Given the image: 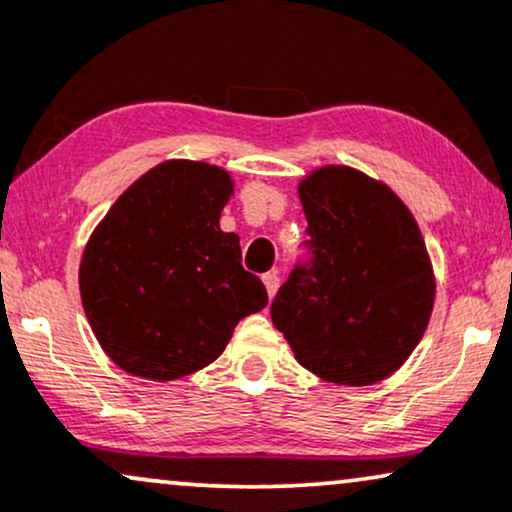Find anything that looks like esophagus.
<instances>
[{"instance_id": "esophagus-1", "label": "esophagus", "mask_w": 512, "mask_h": 512, "mask_svg": "<svg viewBox=\"0 0 512 512\" xmlns=\"http://www.w3.org/2000/svg\"><path fill=\"white\" fill-rule=\"evenodd\" d=\"M262 281H264V288H267V295H269V300L274 298L276 295V291H279V276H276L274 272H269V274H264L262 276Z\"/></svg>"}]
</instances>
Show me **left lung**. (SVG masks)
<instances>
[{"instance_id":"1","label":"left lung","mask_w":512,"mask_h":512,"mask_svg":"<svg viewBox=\"0 0 512 512\" xmlns=\"http://www.w3.org/2000/svg\"><path fill=\"white\" fill-rule=\"evenodd\" d=\"M298 195L312 257L279 288L272 322L317 377L377 384L408 360L434 310L420 226L386 183L350 166H319Z\"/></svg>"}]
</instances>
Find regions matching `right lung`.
Instances as JSON below:
<instances>
[{
  "label": "right lung",
  "instance_id": "1",
  "mask_svg": "<svg viewBox=\"0 0 512 512\" xmlns=\"http://www.w3.org/2000/svg\"><path fill=\"white\" fill-rule=\"evenodd\" d=\"M229 171L169 159L114 202L80 257L92 334L133 377L174 381L224 353L243 317L267 305L240 264V238L219 229Z\"/></svg>",
  "mask_w": 512,
  "mask_h": 512
}]
</instances>
